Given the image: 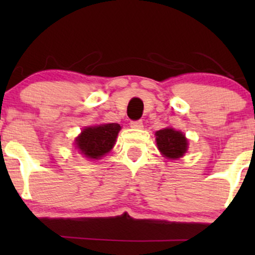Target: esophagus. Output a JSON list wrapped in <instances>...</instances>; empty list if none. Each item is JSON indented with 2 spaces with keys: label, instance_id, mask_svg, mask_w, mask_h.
I'll return each instance as SVG.
<instances>
[{
  "label": "esophagus",
  "instance_id": "34e87169",
  "mask_svg": "<svg viewBox=\"0 0 255 255\" xmlns=\"http://www.w3.org/2000/svg\"><path fill=\"white\" fill-rule=\"evenodd\" d=\"M130 127L131 128H142V121L141 120H137V121H130Z\"/></svg>",
  "mask_w": 255,
  "mask_h": 255
}]
</instances>
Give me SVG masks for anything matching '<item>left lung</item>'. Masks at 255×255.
Wrapping results in <instances>:
<instances>
[{
    "mask_svg": "<svg viewBox=\"0 0 255 255\" xmlns=\"http://www.w3.org/2000/svg\"><path fill=\"white\" fill-rule=\"evenodd\" d=\"M157 146L162 154L168 158H180L182 157L187 151V139L181 131L172 129V128H165L160 129L156 133Z\"/></svg>",
    "mask_w": 255,
    "mask_h": 255,
    "instance_id": "1",
    "label": "left lung"
}]
</instances>
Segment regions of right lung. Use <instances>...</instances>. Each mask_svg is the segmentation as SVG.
<instances>
[{
	"instance_id": "1",
	"label": "right lung",
	"mask_w": 255,
	"mask_h": 255,
	"mask_svg": "<svg viewBox=\"0 0 255 255\" xmlns=\"http://www.w3.org/2000/svg\"><path fill=\"white\" fill-rule=\"evenodd\" d=\"M121 129L118 124L87 127L77 137V147L85 157L98 159L108 153L115 145L116 136Z\"/></svg>"
}]
</instances>
